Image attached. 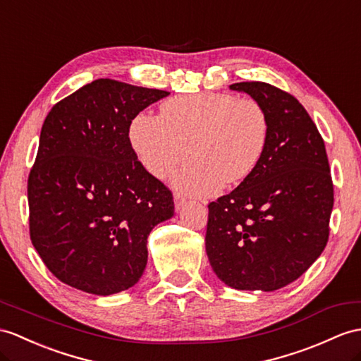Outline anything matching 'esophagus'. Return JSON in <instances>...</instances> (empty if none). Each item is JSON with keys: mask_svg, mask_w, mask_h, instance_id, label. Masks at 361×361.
I'll list each match as a JSON object with an SVG mask.
<instances>
[{"mask_svg": "<svg viewBox=\"0 0 361 361\" xmlns=\"http://www.w3.org/2000/svg\"><path fill=\"white\" fill-rule=\"evenodd\" d=\"M185 202H187L185 196H182L180 192H174V207H176V209L179 211L183 207V204H185Z\"/></svg>", "mask_w": 361, "mask_h": 361, "instance_id": "1", "label": "esophagus"}]
</instances>
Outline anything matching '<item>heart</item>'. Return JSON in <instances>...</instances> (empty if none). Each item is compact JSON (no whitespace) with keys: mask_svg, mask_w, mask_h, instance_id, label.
Instances as JSON below:
<instances>
[{"mask_svg":"<svg viewBox=\"0 0 361 361\" xmlns=\"http://www.w3.org/2000/svg\"><path fill=\"white\" fill-rule=\"evenodd\" d=\"M269 119L263 105L231 93L176 96L161 105L159 116L139 113L130 126V142L140 164L156 178L174 176L190 195H214L256 171L265 154Z\"/></svg>","mask_w":361,"mask_h":361,"instance_id":"b5f03b06","label":"heart"}]
</instances>
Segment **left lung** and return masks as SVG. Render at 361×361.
Returning a JSON list of instances; mask_svg holds the SVG:
<instances>
[{"label": "left lung", "mask_w": 361, "mask_h": 361, "mask_svg": "<svg viewBox=\"0 0 361 361\" xmlns=\"http://www.w3.org/2000/svg\"><path fill=\"white\" fill-rule=\"evenodd\" d=\"M265 109V154L248 179L208 204L205 248L228 286L276 291L300 277L329 239L334 185L323 137L293 94L268 82H237Z\"/></svg>", "instance_id": "left-lung-1"}]
</instances>
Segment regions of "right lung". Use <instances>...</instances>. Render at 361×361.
I'll list each match as a JSON object with an SVG mask.
<instances>
[{"label": "right lung", "instance_id": "add662e5", "mask_svg": "<svg viewBox=\"0 0 361 361\" xmlns=\"http://www.w3.org/2000/svg\"><path fill=\"white\" fill-rule=\"evenodd\" d=\"M169 94L96 79L49 111L27 180L29 231L63 283L110 295L142 276L147 237L174 214V202L128 133L135 116Z\"/></svg>", "mask_w": 361, "mask_h": 361}]
</instances>
